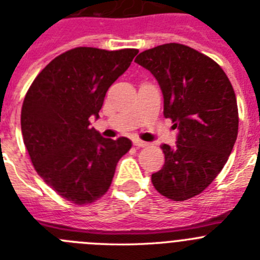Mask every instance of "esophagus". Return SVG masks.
Masks as SVG:
<instances>
[{
    "mask_svg": "<svg viewBox=\"0 0 260 260\" xmlns=\"http://www.w3.org/2000/svg\"><path fill=\"white\" fill-rule=\"evenodd\" d=\"M133 145H135L136 147H144V146H146L147 144L145 141H141V140L136 139V140H133Z\"/></svg>",
    "mask_w": 260,
    "mask_h": 260,
    "instance_id": "esophagus-1",
    "label": "esophagus"
}]
</instances>
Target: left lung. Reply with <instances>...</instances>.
<instances>
[{"mask_svg": "<svg viewBox=\"0 0 260 260\" xmlns=\"http://www.w3.org/2000/svg\"><path fill=\"white\" fill-rule=\"evenodd\" d=\"M135 62L156 79L163 114L179 131L175 146H160L165 166L151 182L170 200H189L214 181L235 146L238 110L232 84L211 58L181 44L145 50Z\"/></svg>", "mask_w": 260, "mask_h": 260, "instance_id": "8db88e82", "label": "left lung"}]
</instances>
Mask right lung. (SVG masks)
I'll list each match as a JSON object with an SVG mask.
<instances>
[{"label":"right lung","instance_id":"right-lung-1","mask_svg":"<svg viewBox=\"0 0 260 260\" xmlns=\"http://www.w3.org/2000/svg\"><path fill=\"white\" fill-rule=\"evenodd\" d=\"M137 49L75 48L37 75L22 107V135L35 170L50 188L76 205L92 203L111 185L127 137L105 139L90 119L111 84L131 66Z\"/></svg>","mask_w":260,"mask_h":260}]
</instances>
